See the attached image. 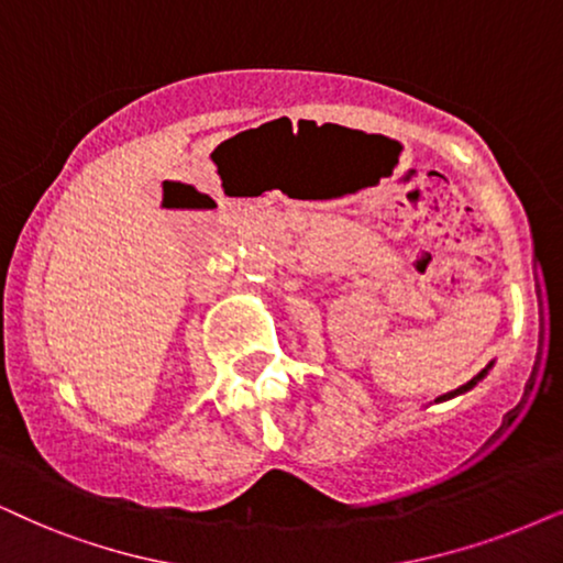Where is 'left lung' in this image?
<instances>
[{"mask_svg":"<svg viewBox=\"0 0 563 563\" xmlns=\"http://www.w3.org/2000/svg\"><path fill=\"white\" fill-rule=\"evenodd\" d=\"M488 368H490V364H488L486 368H483V372H481L478 376H473V379H471V382H467V384H462V387H460V389H454V393H446V395H441V400H446V397L462 395V393H467V389H473V387H475V384H478V382L483 379V376H486V374H488Z\"/></svg>","mask_w":563,"mask_h":563,"instance_id":"1","label":"left lung"}]
</instances>
